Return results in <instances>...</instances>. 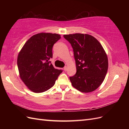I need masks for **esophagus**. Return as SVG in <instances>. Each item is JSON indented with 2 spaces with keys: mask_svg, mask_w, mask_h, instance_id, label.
<instances>
[{
  "mask_svg": "<svg viewBox=\"0 0 129 129\" xmlns=\"http://www.w3.org/2000/svg\"><path fill=\"white\" fill-rule=\"evenodd\" d=\"M67 67H66V66H65V67H64V71L66 72V71H67Z\"/></svg>",
  "mask_w": 129,
  "mask_h": 129,
  "instance_id": "34e87169",
  "label": "esophagus"
}]
</instances>
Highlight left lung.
<instances>
[{"mask_svg":"<svg viewBox=\"0 0 129 129\" xmlns=\"http://www.w3.org/2000/svg\"><path fill=\"white\" fill-rule=\"evenodd\" d=\"M71 44L76 73L69 77L73 86L82 92L94 91L102 83L108 71L105 52L96 38L86 34L64 35Z\"/></svg>","mask_w":129,"mask_h":129,"instance_id":"left-lung-1","label":"left lung"}]
</instances>
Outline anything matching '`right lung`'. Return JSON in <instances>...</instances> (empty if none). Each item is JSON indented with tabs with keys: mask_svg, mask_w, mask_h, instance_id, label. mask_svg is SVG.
Segmentation results:
<instances>
[{
	"mask_svg": "<svg viewBox=\"0 0 129 129\" xmlns=\"http://www.w3.org/2000/svg\"><path fill=\"white\" fill-rule=\"evenodd\" d=\"M60 38L55 33H38L30 37L19 52L17 65L20 77L33 92L48 90L63 71L54 68L49 61L53 57V45Z\"/></svg>",
	"mask_w": 129,
	"mask_h": 129,
	"instance_id": "right-lung-1",
	"label": "right lung"
}]
</instances>
